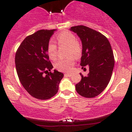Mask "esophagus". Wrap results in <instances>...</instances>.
<instances>
[{"instance_id":"1","label":"esophagus","mask_w":132,"mask_h":132,"mask_svg":"<svg viewBox=\"0 0 132 132\" xmlns=\"http://www.w3.org/2000/svg\"><path fill=\"white\" fill-rule=\"evenodd\" d=\"M65 76H67V77H71L72 76V74L71 73H65L64 75Z\"/></svg>"}]
</instances>
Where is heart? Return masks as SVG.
Here are the masks:
<instances>
[{"label": "heart", "mask_w": 132, "mask_h": 132, "mask_svg": "<svg viewBox=\"0 0 132 132\" xmlns=\"http://www.w3.org/2000/svg\"><path fill=\"white\" fill-rule=\"evenodd\" d=\"M56 40L59 46H66L68 47V55H74L79 57L82 53V47L75 35L71 31H63L59 33L56 37ZM48 56L52 60H55L57 56L56 45L53 42H50L47 47ZM75 57L72 56L64 60H58L54 64V67L60 71H70L75 64Z\"/></svg>", "instance_id": "heart-1"}]
</instances>
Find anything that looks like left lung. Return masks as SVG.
I'll return each instance as SVG.
<instances>
[{
  "label": "left lung",
  "mask_w": 132,
  "mask_h": 132,
  "mask_svg": "<svg viewBox=\"0 0 132 132\" xmlns=\"http://www.w3.org/2000/svg\"><path fill=\"white\" fill-rule=\"evenodd\" d=\"M70 30L81 39L82 69H85L86 66L89 68L87 76L80 73L82 78L76 84V90L84 97H94L105 89L111 79L115 64L111 45L102 33L87 27H72Z\"/></svg>",
  "instance_id": "obj_1"
}]
</instances>
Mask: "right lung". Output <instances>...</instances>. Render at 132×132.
Returning a JSON list of instances; mask_svg holds the SVG:
<instances>
[{
  "label": "right lung",
  "mask_w": 132,
  "mask_h": 132,
  "mask_svg": "<svg viewBox=\"0 0 132 132\" xmlns=\"http://www.w3.org/2000/svg\"><path fill=\"white\" fill-rule=\"evenodd\" d=\"M56 30H40L28 36L15 54V63L20 81L29 94L38 99L46 100L53 97L64 76L56 69L53 72L48 71L53 66L49 61L47 47Z\"/></svg>",
  "instance_id": "add662e5"
}]
</instances>
